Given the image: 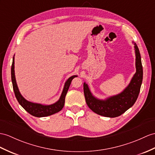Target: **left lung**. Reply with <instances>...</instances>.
Wrapping results in <instances>:
<instances>
[{
    "instance_id": "8db88e82",
    "label": "left lung",
    "mask_w": 155,
    "mask_h": 155,
    "mask_svg": "<svg viewBox=\"0 0 155 155\" xmlns=\"http://www.w3.org/2000/svg\"><path fill=\"white\" fill-rule=\"evenodd\" d=\"M134 48L136 72L129 85L122 93L104 100H101L94 97L89 90L88 85L86 83L84 84L86 103L91 110L96 114L105 117L115 118L122 115L133 106L136 101L143 81V67L141 54L136 43H134Z\"/></svg>"
}]
</instances>
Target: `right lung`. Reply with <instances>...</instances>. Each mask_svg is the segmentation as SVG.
Returning a JSON list of instances; mask_svg holds the SVG:
<instances>
[{"mask_svg":"<svg viewBox=\"0 0 155 155\" xmlns=\"http://www.w3.org/2000/svg\"><path fill=\"white\" fill-rule=\"evenodd\" d=\"M77 75H72L70 78L68 79L66 81L64 89L60 96L59 100L56 102L55 103L50 104V105H43L38 103H34L31 102L26 100L24 97L21 95L20 91L18 89V85L16 84V78H15V72H14V56L13 57L12 64L11 67V78H12L13 89L14 91L15 96L16 97L18 103H20L21 106L23 107L25 110L27 111L30 114L35 117H45L48 116H51L54 114L55 113H57L62 109L64 106L65 103V97L68 92V90L69 89V87L71 84V80Z\"/></svg>","mask_w":155,"mask_h":155,"instance_id":"right-lung-1","label":"right lung"}]
</instances>
